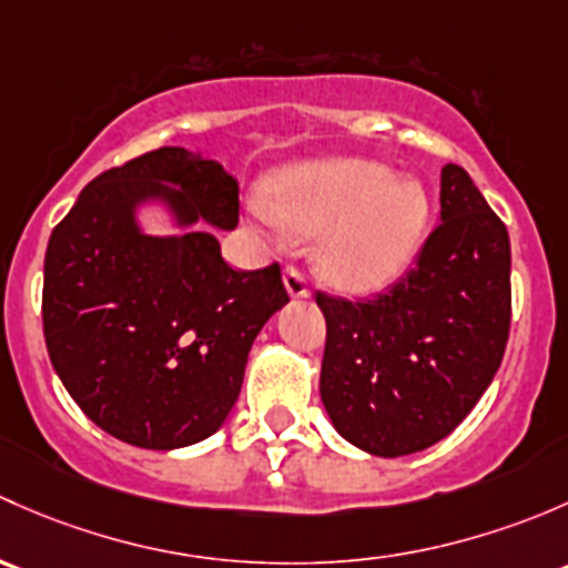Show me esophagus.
I'll return each instance as SVG.
<instances>
[{"instance_id": "obj_1", "label": "esophagus", "mask_w": 568, "mask_h": 568, "mask_svg": "<svg viewBox=\"0 0 568 568\" xmlns=\"http://www.w3.org/2000/svg\"><path fill=\"white\" fill-rule=\"evenodd\" d=\"M284 286H286V292H290L292 297H308V278H306V273L301 271V267H295V265H286V271H284Z\"/></svg>"}]
</instances>
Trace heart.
Masks as SVG:
<instances>
[{
  "label": "heart",
  "mask_w": 568,
  "mask_h": 568,
  "mask_svg": "<svg viewBox=\"0 0 568 568\" xmlns=\"http://www.w3.org/2000/svg\"><path fill=\"white\" fill-rule=\"evenodd\" d=\"M273 207L308 235L325 232L320 262L349 290H372L399 276L418 254L432 213L418 180H396L385 163L366 158L290 166L273 183ZM256 213L278 224L271 204L256 202Z\"/></svg>",
  "instance_id": "b5f03b06"
}]
</instances>
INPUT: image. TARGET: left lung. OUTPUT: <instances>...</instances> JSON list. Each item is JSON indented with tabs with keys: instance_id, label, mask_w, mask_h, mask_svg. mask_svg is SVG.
Returning a JSON list of instances; mask_svg holds the SVG:
<instances>
[{
	"instance_id": "8db88e82",
	"label": "left lung",
	"mask_w": 568,
	"mask_h": 568,
	"mask_svg": "<svg viewBox=\"0 0 568 568\" xmlns=\"http://www.w3.org/2000/svg\"><path fill=\"white\" fill-rule=\"evenodd\" d=\"M320 394L344 440L374 457L435 446L498 372L511 325V245L470 174H440V224L415 265L369 301L317 292Z\"/></svg>"
}]
</instances>
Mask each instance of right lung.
Segmentation results:
<instances>
[{"label": "right lung", "instance_id": "1", "mask_svg": "<svg viewBox=\"0 0 568 568\" xmlns=\"http://www.w3.org/2000/svg\"><path fill=\"white\" fill-rule=\"evenodd\" d=\"M178 226L235 230L237 180L183 148L98 174L54 226L43 265V336L75 405L116 440L183 448L230 415L262 325L290 301L278 262L232 271L213 232L144 235L136 207Z\"/></svg>", "mask_w": 568, "mask_h": 568}]
</instances>
